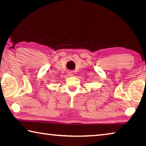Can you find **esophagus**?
I'll list each match as a JSON object with an SVG mask.
<instances>
[{
	"label": "esophagus",
	"mask_w": 146,
	"mask_h": 146,
	"mask_svg": "<svg viewBox=\"0 0 146 146\" xmlns=\"http://www.w3.org/2000/svg\"><path fill=\"white\" fill-rule=\"evenodd\" d=\"M68 75H72L73 73H72V72H69V73H68Z\"/></svg>",
	"instance_id": "34e87169"
}]
</instances>
